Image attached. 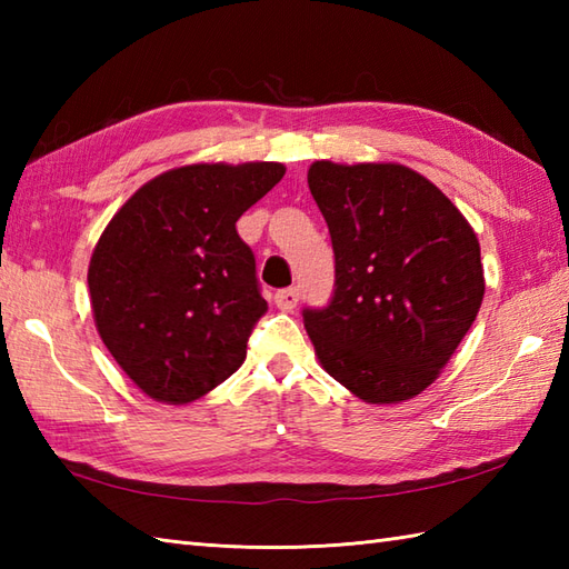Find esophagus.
Instances as JSON below:
<instances>
[{
	"label": "esophagus",
	"mask_w": 569,
	"mask_h": 569,
	"mask_svg": "<svg viewBox=\"0 0 569 569\" xmlns=\"http://www.w3.org/2000/svg\"><path fill=\"white\" fill-rule=\"evenodd\" d=\"M276 300V308L283 310V312H291L298 306V288H283V291H278L273 296Z\"/></svg>",
	"instance_id": "34e87169"
}]
</instances>
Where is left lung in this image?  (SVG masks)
Here are the masks:
<instances>
[{"mask_svg": "<svg viewBox=\"0 0 569 569\" xmlns=\"http://www.w3.org/2000/svg\"><path fill=\"white\" fill-rule=\"evenodd\" d=\"M335 249V296L303 310L320 367L365 403H401L440 377L485 298L479 239L401 163L308 168Z\"/></svg>", "mask_w": 569, "mask_h": 569, "instance_id": "1", "label": "left lung"}]
</instances>
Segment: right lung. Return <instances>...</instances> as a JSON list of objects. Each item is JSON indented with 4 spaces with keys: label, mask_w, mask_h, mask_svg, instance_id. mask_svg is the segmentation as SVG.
<instances>
[{
    "label": "right lung",
    "mask_w": 569,
    "mask_h": 569,
    "mask_svg": "<svg viewBox=\"0 0 569 569\" xmlns=\"http://www.w3.org/2000/svg\"><path fill=\"white\" fill-rule=\"evenodd\" d=\"M283 173L273 161L178 166L100 234L88 269L94 328L153 401H198L244 361L266 300L234 224Z\"/></svg>",
    "instance_id": "obj_1"
}]
</instances>
